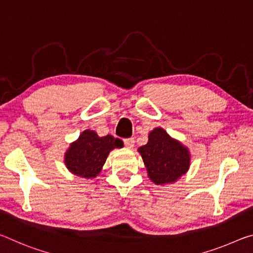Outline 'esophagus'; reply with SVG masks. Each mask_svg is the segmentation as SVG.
I'll list each match as a JSON object with an SVG mask.
<instances>
[{
  "label": "esophagus",
  "mask_w": 253,
  "mask_h": 253,
  "mask_svg": "<svg viewBox=\"0 0 253 253\" xmlns=\"http://www.w3.org/2000/svg\"><path fill=\"white\" fill-rule=\"evenodd\" d=\"M124 144H126V148L133 149V147H134V139L133 138L126 139V140H124Z\"/></svg>",
  "instance_id": "obj_1"
}]
</instances>
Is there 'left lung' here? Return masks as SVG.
<instances>
[{
	"mask_svg": "<svg viewBox=\"0 0 253 253\" xmlns=\"http://www.w3.org/2000/svg\"><path fill=\"white\" fill-rule=\"evenodd\" d=\"M146 166L148 177L156 185L173 184L188 171L189 149L171 138L163 127L148 134V142L138 149Z\"/></svg>",
	"mask_w": 253,
	"mask_h": 253,
	"instance_id": "left-lung-1",
	"label": "left lung"
}]
</instances>
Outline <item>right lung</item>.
<instances>
[{
  "mask_svg": "<svg viewBox=\"0 0 253 253\" xmlns=\"http://www.w3.org/2000/svg\"><path fill=\"white\" fill-rule=\"evenodd\" d=\"M123 142L113 135L98 136L94 130H85L78 139L69 144L65 152L64 163L69 172L85 179H93L99 175L110 152L122 148Z\"/></svg>",
  "mask_w": 253,
  "mask_h": 253,
  "instance_id": "obj_1",
  "label": "right lung"
}]
</instances>
